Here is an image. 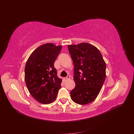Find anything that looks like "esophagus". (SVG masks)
<instances>
[{"mask_svg": "<svg viewBox=\"0 0 134 134\" xmlns=\"http://www.w3.org/2000/svg\"><path fill=\"white\" fill-rule=\"evenodd\" d=\"M70 78V76L69 75H68V76L66 77V78H63V80H64V81H66V80L69 79Z\"/></svg>", "mask_w": 134, "mask_h": 134, "instance_id": "obj_1", "label": "esophagus"}]
</instances>
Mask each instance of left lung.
<instances>
[{"label":"left lung","instance_id":"8db88e82","mask_svg":"<svg viewBox=\"0 0 134 134\" xmlns=\"http://www.w3.org/2000/svg\"><path fill=\"white\" fill-rule=\"evenodd\" d=\"M68 49L74 65L75 83L71 98L79 104L90 103L99 94L106 79V63L98 48L90 43L69 44Z\"/></svg>","mask_w":134,"mask_h":134}]
</instances>
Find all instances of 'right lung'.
I'll list each match as a JSON object with an SVG mask.
<instances>
[{
  "label": "right lung",
  "instance_id": "right-lung-1",
  "mask_svg": "<svg viewBox=\"0 0 134 134\" xmlns=\"http://www.w3.org/2000/svg\"><path fill=\"white\" fill-rule=\"evenodd\" d=\"M62 48L52 43L42 44L32 52L25 66V79L31 95L40 103L56 99L62 79L57 75L55 61Z\"/></svg>",
  "mask_w": 134,
  "mask_h": 134
}]
</instances>
